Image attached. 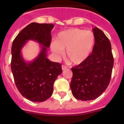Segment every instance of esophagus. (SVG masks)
Masks as SVG:
<instances>
[{
	"mask_svg": "<svg viewBox=\"0 0 124 124\" xmlns=\"http://www.w3.org/2000/svg\"><path fill=\"white\" fill-rule=\"evenodd\" d=\"M61 68H62V70H66V69L68 68L67 66H64V65H62Z\"/></svg>",
	"mask_w": 124,
	"mask_h": 124,
	"instance_id": "obj_1",
	"label": "esophagus"
}]
</instances>
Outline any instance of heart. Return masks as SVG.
I'll return each instance as SVG.
<instances>
[{"instance_id": "b5f03b06", "label": "heart", "mask_w": 124, "mask_h": 124, "mask_svg": "<svg viewBox=\"0 0 124 124\" xmlns=\"http://www.w3.org/2000/svg\"><path fill=\"white\" fill-rule=\"evenodd\" d=\"M95 36L92 31L78 28H70L59 33L51 44V50L58 57L63 54L70 63L79 64L86 61L93 51Z\"/></svg>"}]
</instances>
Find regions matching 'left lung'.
Masks as SVG:
<instances>
[{
    "label": "left lung",
    "instance_id": "obj_1",
    "mask_svg": "<svg viewBox=\"0 0 124 124\" xmlns=\"http://www.w3.org/2000/svg\"><path fill=\"white\" fill-rule=\"evenodd\" d=\"M93 31L95 36L93 52L86 61L71 68L72 94L77 99L84 101L96 99L105 91L110 83L114 65L109 40L97 27Z\"/></svg>",
    "mask_w": 124,
    "mask_h": 124
}]
</instances>
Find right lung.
<instances>
[{"label":"right lung","mask_w":124,"mask_h":124,"mask_svg":"<svg viewBox=\"0 0 124 124\" xmlns=\"http://www.w3.org/2000/svg\"><path fill=\"white\" fill-rule=\"evenodd\" d=\"M53 27L51 23H31L18 34L12 46L11 70L16 86L24 97L35 102L51 96L56 79L62 73L60 63L47 58ZM28 40L37 41L41 47L40 53L31 62L25 61L21 52Z\"/></svg>","instance_id":"right-lung-1"}]
</instances>
